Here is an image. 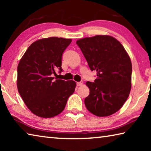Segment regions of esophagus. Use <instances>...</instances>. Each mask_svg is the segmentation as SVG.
<instances>
[{"instance_id":"1","label":"esophagus","mask_w":151,"mask_h":151,"mask_svg":"<svg viewBox=\"0 0 151 151\" xmlns=\"http://www.w3.org/2000/svg\"><path fill=\"white\" fill-rule=\"evenodd\" d=\"M83 85V82H78V83H76V85L78 86H80Z\"/></svg>"}]
</instances>
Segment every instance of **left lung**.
Wrapping results in <instances>:
<instances>
[{"instance_id":"left-lung-1","label":"left lung","mask_w":151,"mask_h":151,"mask_svg":"<svg viewBox=\"0 0 151 151\" xmlns=\"http://www.w3.org/2000/svg\"><path fill=\"white\" fill-rule=\"evenodd\" d=\"M91 70H96L94 83L86 85L90 94L85 104L91 113L106 116L121 108L131 88L132 64L119 40L109 35H96L76 41Z\"/></svg>"}]
</instances>
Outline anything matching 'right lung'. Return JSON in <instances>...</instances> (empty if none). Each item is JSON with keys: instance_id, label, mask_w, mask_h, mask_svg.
I'll return each instance as SVG.
<instances>
[{"instance_id": "add662e5", "label": "right lung", "mask_w": 151, "mask_h": 151, "mask_svg": "<svg viewBox=\"0 0 151 151\" xmlns=\"http://www.w3.org/2000/svg\"><path fill=\"white\" fill-rule=\"evenodd\" d=\"M72 40L49 37L29 46L17 68V88L24 103L33 114L51 118L63 111L75 92L76 83L52 77L62 72V55Z\"/></svg>"}]
</instances>
